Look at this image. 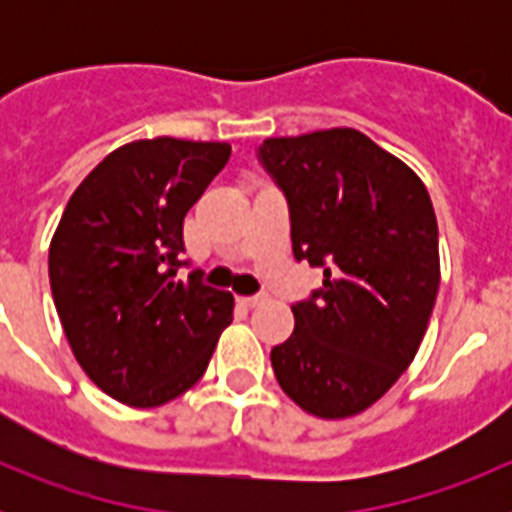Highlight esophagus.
Masks as SVG:
<instances>
[{
  "instance_id": "34e87169",
  "label": "esophagus",
  "mask_w": 512,
  "mask_h": 512,
  "mask_svg": "<svg viewBox=\"0 0 512 512\" xmlns=\"http://www.w3.org/2000/svg\"><path fill=\"white\" fill-rule=\"evenodd\" d=\"M238 302H241L243 307H248V310H251V307H259V305H264L266 302V295H251V297H238Z\"/></svg>"
}]
</instances>
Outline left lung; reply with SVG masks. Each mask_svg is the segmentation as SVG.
Segmentation results:
<instances>
[{
    "label": "left lung",
    "instance_id": "8db88e82",
    "mask_svg": "<svg viewBox=\"0 0 512 512\" xmlns=\"http://www.w3.org/2000/svg\"><path fill=\"white\" fill-rule=\"evenodd\" d=\"M259 161L287 200L295 259L323 269L271 366L305 413L348 418L390 390L425 336L441 282L431 197L354 128L266 138Z\"/></svg>",
    "mask_w": 512,
    "mask_h": 512
}]
</instances>
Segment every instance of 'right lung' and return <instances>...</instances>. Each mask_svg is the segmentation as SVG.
Here are the masks:
<instances>
[{
    "label": "right lung",
    "instance_id": "obj_1",
    "mask_svg": "<svg viewBox=\"0 0 512 512\" xmlns=\"http://www.w3.org/2000/svg\"><path fill=\"white\" fill-rule=\"evenodd\" d=\"M228 143L153 138L117 148L76 187L48 251L63 333L99 390L156 408L200 382L233 295L187 279L184 215L228 164Z\"/></svg>",
    "mask_w": 512,
    "mask_h": 512
}]
</instances>
